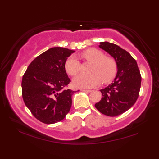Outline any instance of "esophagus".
<instances>
[{"label": "esophagus", "mask_w": 159, "mask_h": 159, "mask_svg": "<svg viewBox=\"0 0 159 159\" xmlns=\"http://www.w3.org/2000/svg\"><path fill=\"white\" fill-rule=\"evenodd\" d=\"M83 92H85V93H90V92H92V90H85V89H82L81 90Z\"/></svg>", "instance_id": "1"}]
</instances>
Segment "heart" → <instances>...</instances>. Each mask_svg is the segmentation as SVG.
Listing matches in <instances>:
<instances>
[{
    "instance_id": "b5f03b06",
    "label": "heart",
    "mask_w": 159,
    "mask_h": 159,
    "mask_svg": "<svg viewBox=\"0 0 159 159\" xmlns=\"http://www.w3.org/2000/svg\"><path fill=\"white\" fill-rule=\"evenodd\" d=\"M82 57L88 62L93 63L89 75H79L73 80L74 87L82 89L95 88L102 83H109L117 74L118 66L114 58L104 56V52L96 48H90L81 54ZM65 70L71 76L79 73L80 63L74 55L70 56L64 64Z\"/></svg>"
}]
</instances>
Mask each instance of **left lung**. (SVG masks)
I'll use <instances>...</instances> for the list:
<instances>
[{
  "label": "left lung",
  "mask_w": 159,
  "mask_h": 159,
  "mask_svg": "<svg viewBox=\"0 0 159 159\" xmlns=\"http://www.w3.org/2000/svg\"><path fill=\"white\" fill-rule=\"evenodd\" d=\"M99 47L114 58L118 71L114 82L100 90L102 99L95 106L102 114L116 116L136 102L141 87V74L136 60L126 50L109 42H101Z\"/></svg>",
  "instance_id": "8db88e82"
}]
</instances>
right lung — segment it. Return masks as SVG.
<instances>
[{"mask_svg":"<svg viewBox=\"0 0 159 159\" xmlns=\"http://www.w3.org/2000/svg\"><path fill=\"white\" fill-rule=\"evenodd\" d=\"M73 52L61 47L50 48L31 61L22 77L23 100L42 123L61 121L70 111L74 91L65 89L71 80L64 64Z\"/></svg>","mask_w":159,"mask_h":159,"instance_id":"obj_1","label":"right lung"}]
</instances>
